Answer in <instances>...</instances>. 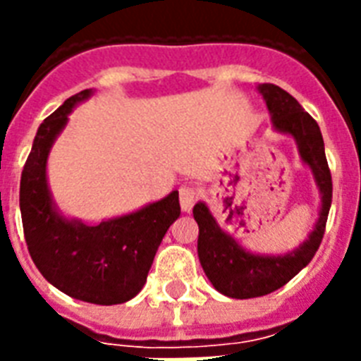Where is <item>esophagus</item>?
<instances>
[{"instance_id": "obj_1", "label": "esophagus", "mask_w": 361, "mask_h": 361, "mask_svg": "<svg viewBox=\"0 0 361 361\" xmlns=\"http://www.w3.org/2000/svg\"><path fill=\"white\" fill-rule=\"evenodd\" d=\"M197 200H198L197 187H192V185L180 187V204L183 212H191Z\"/></svg>"}]
</instances>
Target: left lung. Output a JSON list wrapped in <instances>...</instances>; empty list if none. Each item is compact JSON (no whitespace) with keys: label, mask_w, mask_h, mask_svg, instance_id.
<instances>
[{"label":"left lung","mask_w":361,"mask_h":361,"mask_svg":"<svg viewBox=\"0 0 361 361\" xmlns=\"http://www.w3.org/2000/svg\"><path fill=\"white\" fill-rule=\"evenodd\" d=\"M260 93L274 116L275 129L294 136L300 155L313 170L314 180L322 192V209L309 240L298 247L296 251L283 257H258L241 249L234 238L221 231L206 204L200 202L192 208L195 221L198 223V258L204 271L221 294L236 300L266 296L285 286L311 262L324 238L334 191L319 123L302 109V104L290 93L281 90L279 86L262 84Z\"/></svg>","instance_id":"8db88e82"}]
</instances>
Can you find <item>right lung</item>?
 I'll return each mask as SVG.
<instances>
[{"label": "right lung", "instance_id": "1", "mask_svg": "<svg viewBox=\"0 0 361 361\" xmlns=\"http://www.w3.org/2000/svg\"><path fill=\"white\" fill-rule=\"evenodd\" d=\"M69 97L42 121L20 180V212L27 251L42 277L71 298L116 305L135 298L146 283L169 226L180 217L178 191L135 214L86 226L59 217L47 185V157L76 103Z\"/></svg>", "mask_w": 361, "mask_h": 361}]
</instances>
